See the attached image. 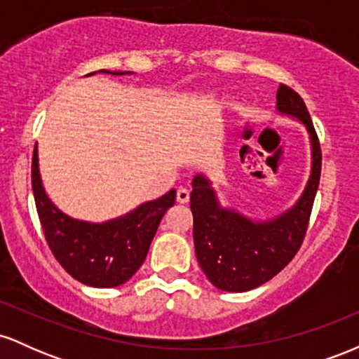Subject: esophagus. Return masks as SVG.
<instances>
[{
	"instance_id": "1",
	"label": "esophagus",
	"mask_w": 359,
	"mask_h": 359,
	"mask_svg": "<svg viewBox=\"0 0 359 359\" xmlns=\"http://www.w3.org/2000/svg\"><path fill=\"white\" fill-rule=\"evenodd\" d=\"M189 199H191V191H189V189L185 187L177 189V201H179L180 204L189 203Z\"/></svg>"
}]
</instances>
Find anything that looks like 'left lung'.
<instances>
[{"instance_id":"1","label":"left lung","mask_w":359,"mask_h":359,"mask_svg":"<svg viewBox=\"0 0 359 359\" xmlns=\"http://www.w3.org/2000/svg\"><path fill=\"white\" fill-rule=\"evenodd\" d=\"M277 109L302 121L311 137V177L294 208L273 219L255 222L233 209L221 208L203 174L192 180L196 257L209 282L221 290L246 292L263 285L292 262L306 238L323 165L320 143L306 102L285 84L277 90Z\"/></svg>"}]
</instances>
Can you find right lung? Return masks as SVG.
Here are the masks:
<instances>
[{
  "mask_svg": "<svg viewBox=\"0 0 359 359\" xmlns=\"http://www.w3.org/2000/svg\"><path fill=\"white\" fill-rule=\"evenodd\" d=\"M113 74L123 76L125 72ZM32 189L45 240L53 257L71 277L97 288L118 287L137 273L145 262L163 214L175 204V189H172L165 196L142 204L118 219L101 224L72 219L59 211L45 194L36 147L32 158Z\"/></svg>",
  "mask_w": 359,
  "mask_h": 359,
  "instance_id": "right-lung-1",
  "label": "right lung"
}]
</instances>
